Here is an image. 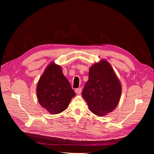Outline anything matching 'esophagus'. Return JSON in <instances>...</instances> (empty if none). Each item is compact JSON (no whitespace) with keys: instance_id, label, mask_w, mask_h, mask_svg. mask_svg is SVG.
I'll return each mask as SVG.
<instances>
[{"instance_id":"1","label":"esophagus","mask_w":154,"mask_h":154,"mask_svg":"<svg viewBox=\"0 0 154 154\" xmlns=\"http://www.w3.org/2000/svg\"><path fill=\"white\" fill-rule=\"evenodd\" d=\"M82 87L77 88H76V89H75V92L76 93V94H80V93L82 92Z\"/></svg>"}]
</instances>
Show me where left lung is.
<instances>
[{"instance_id": "8db88e82", "label": "left lung", "mask_w": 154, "mask_h": 154, "mask_svg": "<svg viewBox=\"0 0 154 154\" xmlns=\"http://www.w3.org/2000/svg\"><path fill=\"white\" fill-rule=\"evenodd\" d=\"M121 94V83L108 62L101 60L90 68L82 94L92 113L102 116L111 112L118 105Z\"/></svg>"}]
</instances>
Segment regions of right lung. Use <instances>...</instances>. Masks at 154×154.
<instances>
[{
    "instance_id": "right-lung-1",
    "label": "right lung",
    "mask_w": 154,
    "mask_h": 154,
    "mask_svg": "<svg viewBox=\"0 0 154 154\" xmlns=\"http://www.w3.org/2000/svg\"><path fill=\"white\" fill-rule=\"evenodd\" d=\"M36 93L41 106L52 114L66 110L76 94L61 67L54 63L49 65L40 77Z\"/></svg>"
}]
</instances>
